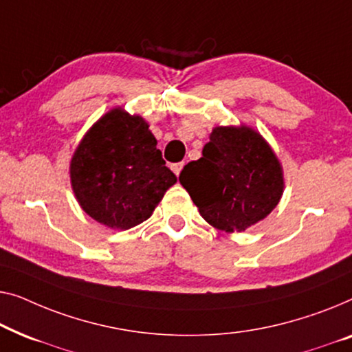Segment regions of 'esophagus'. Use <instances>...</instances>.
<instances>
[{
    "label": "esophagus",
    "instance_id": "obj_1",
    "mask_svg": "<svg viewBox=\"0 0 352 352\" xmlns=\"http://www.w3.org/2000/svg\"><path fill=\"white\" fill-rule=\"evenodd\" d=\"M182 169H183V162H177V164H172V170L175 172V175H177V177L180 175Z\"/></svg>",
    "mask_w": 352,
    "mask_h": 352
}]
</instances>
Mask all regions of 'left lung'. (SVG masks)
<instances>
[{
    "instance_id": "left-lung-1",
    "label": "left lung",
    "mask_w": 352,
    "mask_h": 352,
    "mask_svg": "<svg viewBox=\"0 0 352 352\" xmlns=\"http://www.w3.org/2000/svg\"><path fill=\"white\" fill-rule=\"evenodd\" d=\"M182 186L207 223L241 232L266 219L284 192L280 162L252 127L219 126L202 157L183 167Z\"/></svg>"
}]
</instances>
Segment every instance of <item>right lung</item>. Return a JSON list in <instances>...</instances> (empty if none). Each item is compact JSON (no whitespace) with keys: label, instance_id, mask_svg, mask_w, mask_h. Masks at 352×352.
Listing matches in <instances>:
<instances>
[{"label":"right lung","instance_id":"obj_1","mask_svg":"<svg viewBox=\"0 0 352 352\" xmlns=\"http://www.w3.org/2000/svg\"><path fill=\"white\" fill-rule=\"evenodd\" d=\"M142 116L113 108L89 129L70 162L81 209L98 223L129 230L148 220L177 177Z\"/></svg>","mask_w":352,"mask_h":352}]
</instances>
